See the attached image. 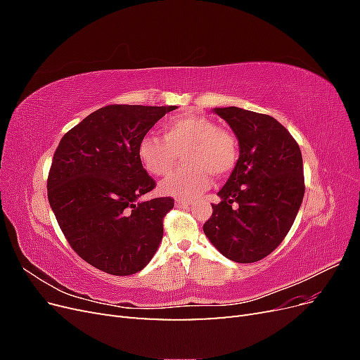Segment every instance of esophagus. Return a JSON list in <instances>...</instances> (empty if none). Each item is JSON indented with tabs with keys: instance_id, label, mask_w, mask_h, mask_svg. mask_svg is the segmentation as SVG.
<instances>
[{
	"instance_id": "1",
	"label": "esophagus",
	"mask_w": 360,
	"mask_h": 360,
	"mask_svg": "<svg viewBox=\"0 0 360 360\" xmlns=\"http://www.w3.org/2000/svg\"><path fill=\"white\" fill-rule=\"evenodd\" d=\"M176 205H177V207H189V205H192V201H188V200H176Z\"/></svg>"
}]
</instances>
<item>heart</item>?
Segmentation results:
<instances>
[{
    "label": "heart",
    "instance_id": "1",
    "mask_svg": "<svg viewBox=\"0 0 360 360\" xmlns=\"http://www.w3.org/2000/svg\"><path fill=\"white\" fill-rule=\"evenodd\" d=\"M163 138L148 134L141 138L138 156L156 177H165L183 153V169L160 184L163 195L195 198L210 186L212 176L230 174L238 160V144L230 130L221 129L202 115H177L162 124Z\"/></svg>",
    "mask_w": 360,
    "mask_h": 360
}]
</instances>
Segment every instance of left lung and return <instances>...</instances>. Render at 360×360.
<instances>
[{
    "instance_id": "8db88e82",
    "label": "left lung",
    "mask_w": 360,
    "mask_h": 360,
    "mask_svg": "<svg viewBox=\"0 0 360 360\" xmlns=\"http://www.w3.org/2000/svg\"><path fill=\"white\" fill-rule=\"evenodd\" d=\"M230 124L240 156L217 192L204 234L236 263H255L281 245L304 195L299 144L278 120L228 106L213 110Z\"/></svg>"
}]
</instances>
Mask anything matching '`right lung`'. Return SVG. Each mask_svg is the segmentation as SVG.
<instances>
[{
	"instance_id": "right-lung-1",
	"label": "right lung",
	"mask_w": 360,
	"mask_h": 360,
	"mask_svg": "<svg viewBox=\"0 0 360 360\" xmlns=\"http://www.w3.org/2000/svg\"><path fill=\"white\" fill-rule=\"evenodd\" d=\"M177 106L108 105L64 135L48 176V200L69 245L86 263L115 276L153 258L169 197L138 201L156 188L138 146Z\"/></svg>"
}]
</instances>
